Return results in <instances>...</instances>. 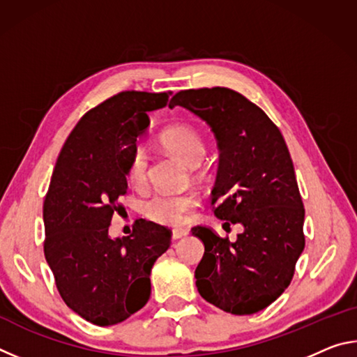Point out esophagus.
Wrapping results in <instances>:
<instances>
[{
    "label": "esophagus",
    "mask_w": 357,
    "mask_h": 357,
    "mask_svg": "<svg viewBox=\"0 0 357 357\" xmlns=\"http://www.w3.org/2000/svg\"><path fill=\"white\" fill-rule=\"evenodd\" d=\"M187 233H189V229H185V228H174L173 231H172V236H173V239H181L183 236H185Z\"/></svg>",
    "instance_id": "obj_1"
}]
</instances>
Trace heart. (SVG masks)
Masks as SVG:
<instances>
[{
	"label": "heart",
	"instance_id": "b5f03b06",
	"mask_svg": "<svg viewBox=\"0 0 357 357\" xmlns=\"http://www.w3.org/2000/svg\"><path fill=\"white\" fill-rule=\"evenodd\" d=\"M160 143L167 151L176 155L184 164L197 167L206 153V146L197 129L185 124L172 126L162 132ZM149 151L143 144L132 146L126 162V178L134 187H144L149 176ZM200 203V197L195 192L168 193L155 192L149 195L142 204L144 217L162 225H179L185 220L187 214Z\"/></svg>",
	"mask_w": 357,
	"mask_h": 357
}]
</instances>
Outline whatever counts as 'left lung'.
Masks as SVG:
<instances>
[{"label": "left lung", "instance_id": "8db88e82", "mask_svg": "<svg viewBox=\"0 0 357 357\" xmlns=\"http://www.w3.org/2000/svg\"><path fill=\"white\" fill-rule=\"evenodd\" d=\"M170 104L213 129L220 162L211 206L228 225H244L234 243L209 227L192 228L204 244L198 293L223 312L252 315L288 288L305 245V211L287 143L261 108L229 88L185 89Z\"/></svg>", "mask_w": 357, "mask_h": 357}]
</instances>
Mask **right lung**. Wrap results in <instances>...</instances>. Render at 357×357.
Returning <instances> with one entry per match:
<instances>
[{"label":"right lung","instance_id":"obj_1","mask_svg":"<svg viewBox=\"0 0 357 357\" xmlns=\"http://www.w3.org/2000/svg\"><path fill=\"white\" fill-rule=\"evenodd\" d=\"M167 93L121 91L78 121L58 155L44 200V253L69 309L98 326L118 324L151 296L149 274L172 244V229L138 219L123 239L108 227L128 190L126 162L148 113Z\"/></svg>","mask_w":357,"mask_h":357}]
</instances>
